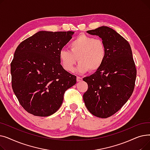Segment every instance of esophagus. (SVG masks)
Returning <instances> with one entry per match:
<instances>
[{
    "label": "esophagus",
    "mask_w": 150,
    "mask_h": 150,
    "mask_svg": "<svg viewBox=\"0 0 150 150\" xmlns=\"http://www.w3.org/2000/svg\"><path fill=\"white\" fill-rule=\"evenodd\" d=\"M82 80H83V78H82V77H81V76H77V77H76V81H77V82H79V81H82Z\"/></svg>",
    "instance_id": "1"
}]
</instances>
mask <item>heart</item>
<instances>
[{
	"label": "heart",
	"instance_id": "obj_1",
	"mask_svg": "<svg viewBox=\"0 0 150 150\" xmlns=\"http://www.w3.org/2000/svg\"><path fill=\"white\" fill-rule=\"evenodd\" d=\"M69 50L61 49L59 60L62 67L67 72H73L77 61L78 70L85 73L98 70L105 62L106 49L104 42L99 38L81 35L69 44Z\"/></svg>",
	"mask_w": 150,
	"mask_h": 150
}]
</instances>
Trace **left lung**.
<instances>
[{
	"instance_id": "1",
	"label": "left lung",
	"mask_w": 150,
	"mask_h": 150,
	"mask_svg": "<svg viewBox=\"0 0 150 150\" xmlns=\"http://www.w3.org/2000/svg\"><path fill=\"white\" fill-rule=\"evenodd\" d=\"M87 33L101 38L106 57L98 70L83 78L88 84L83 100L92 114L106 119L120 110L131 96L137 70L129 44L114 30L102 26Z\"/></svg>"
}]
</instances>
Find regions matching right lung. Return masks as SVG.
Here are the masks:
<instances>
[{"label": "right lung", "mask_w": 150, "mask_h": 150, "mask_svg": "<svg viewBox=\"0 0 150 150\" xmlns=\"http://www.w3.org/2000/svg\"><path fill=\"white\" fill-rule=\"evenodd\" d=\"M74 33L41 31L18 46L11 62V86L28 113L47 117L56 112L66 91L76 84V76L64 69L58 57Z\"/></svg>", "instance_id": "add662e5"}]
</instances>
